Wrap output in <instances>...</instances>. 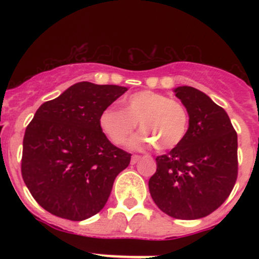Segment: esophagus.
<instances>
[{"mask_svg": "<svg viewBox=\"0 0 259 259\" xmlns=\"http://www.w3.org/2000/svg\"><path fill=\"white\" fill-rule=\"evenodd\" d=\"M140 160V155H133L132 156V164H137Z\"/></svg>", "mask_w": 259, "mask_h": 259, "instance_id": "1", "label": "esophagus"}]
</instances>
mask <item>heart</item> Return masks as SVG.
Segmentation results:
<instances>
[{"mask_svg": "<svg viewBox=\"0 0 259 259\" xmlns=\"http://www.w3.org/2000/svg\"><path fill=\"white\" fill-rule=\"evenodd\" d=\"M122 110L106 108L99 116L104 134L115 145H124L139 124V137L133 148L155 144L158 150H169L184 140L189 127V114L182 103L164 94L144 90L122 100Z\"/></svg>", "mask_w": 259, "mask_h": 259, "instance_id": "b5f03b06", "label": "heart"}]
</instances>
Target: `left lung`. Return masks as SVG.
<instances>
[{"instance_id":"obj_1","label":"left lung","mask_w":259,"mask_h":259,"mask_svg":"<svg viewBox=\"0 0 259 259\" xmlns=\"http://www.w3.org/2000/svg\"><path fill=\"white\" fill-rule=\"evenodd\" d=\"M189 114L184 140L156 156L149 192L161 211L177 219H199L218 209L238 176V140L228 114L192 86L174 90Z\"/></svg>"}]
</instances>
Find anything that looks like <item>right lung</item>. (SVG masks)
<instances>
[{
  "label": "right lung",
  "mask_w": 259,
  "mask_h": 259,
  "mask_svg": "<svg viewBox=\"0 0 259 259\" xmlns=\"http://www.w3.org/2000/svg\"><path fill=\"white\" fill-rule=\"evenodd\" d=\"M126 90L82 81L37 109L23 137L21 173L49 213L83 221L106 204L132 154L109 142L99 116Z\"/></svg>",
  "instance_id": "right-lung-1"
}]
</instances>
